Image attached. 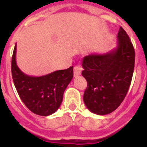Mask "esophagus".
<instances>
[{"mask_svg":"<svg viewBox=\"0 0 147 147\" xmlns=\"http://www.w3.org/2000/svg\"><path fill=\"white\" fill-rule=\"evenodd\" d=\"M82 72V67L80 66H76L74 67V76H79L80 75H81Z\"/></svg>","mask_w":147,"mask_h":147,"instance_id":"34e87169","label":"esophagus"}]
</instances>
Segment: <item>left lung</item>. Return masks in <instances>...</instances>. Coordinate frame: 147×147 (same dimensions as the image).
<instances>
[{
    "mask_svg": "<svg viewBox=\"0 0 147 147\" xmlns=\"http://www.w3.org/2000/svg\"><path fill=\"white\" fill-rule=\"evenodd\" d=\"M135 50L122 27L117 34V46L104 53L83 57V76L87 81L83 102L91 113L106 115L123 102L131 82Z\"/></svg>",
    "mask_w": 147,
    "mask_h": 147,
    "instance_id": "obj_1",
    "label": "left lung"
}]
</instances>
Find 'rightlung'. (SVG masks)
Returning <instances> with one entry per match:
<instances>
[{"mask_svg":"<svg viewBox=\"0 0 147 147\" xmlns=\"http://www.w3.org/2000/svg\"><path fill=\"white\" fill-rule=\"evenodd\" d=\"M11 75L22 102L34 114L46 117L60 107L64 90L73 78V67L42 76H28L16 64V44L11 59Z\"/></svg>","mask_w":147,"mask_h":147,"instance_id":"1","label":"right lung"}]
</instances>
